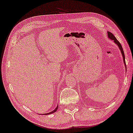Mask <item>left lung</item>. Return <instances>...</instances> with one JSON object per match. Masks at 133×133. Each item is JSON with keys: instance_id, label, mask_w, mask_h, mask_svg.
<instances>
[{"instance_id": "1", "label": "left lung", "mask_w": 133, "mask_h": 133, "mask_svg": "<svg viewBox=\"0 0 133 133\" xmlns=\"http://www.w3.org/2000/svg\"><path fill=\"white\" fill-rule=\"evenodd\" d=\"M108 37L111 40H113L114 41V42L116 43V44L118 45V47L119 48L120 50H121V52L122 53V57H123V60L124 61V64H125V66H126V64H125V55H124V50H123V48H122V47L121 46V43H119V42L116 38L115 37V36L112 34V33H110L109 31L108 32Z\"/></svg>"}]
</instances>
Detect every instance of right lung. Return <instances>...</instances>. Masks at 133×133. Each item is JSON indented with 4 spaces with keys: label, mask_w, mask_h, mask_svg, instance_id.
I'll list each match as a JSON object with an SVG mask.
<instances>
[{
    "label": "right lung",
    "mask_w": 133,
    "mask_h": 133,
    "mask_svg": "<svg viewBox=\"0 0 133 133\" xmlns=\"http://www.w3.org/2000/svg\"><path fill=\"white\" fill-rule=\"evenodd\" d=\"M58 106H57V108H55L54 110L52 111V112H49V113H48V114H45V115H49V114H53V113L55 112H56V111H57V110L58 109ZM43 115H44V114H43Z\"/></svg>",
    "instance_id": "add662e5"
}]
</instances>
